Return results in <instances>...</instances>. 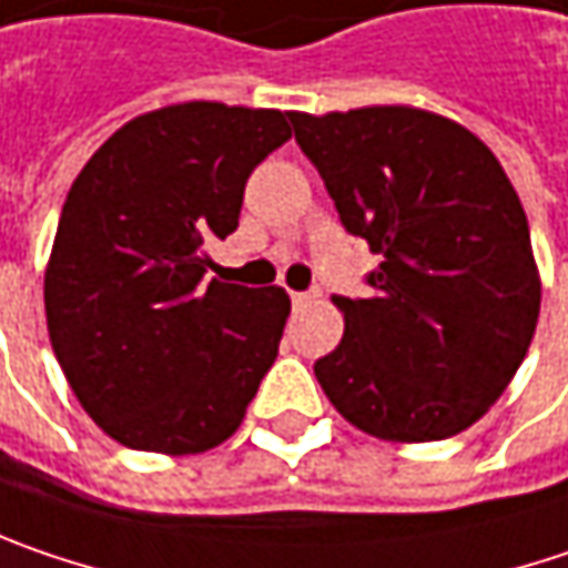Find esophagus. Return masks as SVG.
Wrapping results in <instances>:
<instances>
[{"label": "esophagus", "mask_w": 568, "mask_h": 568, "mask_svg": "<svg viewBox=\"0 0 568 568\" xmlns=\"http://www.w3.org/2000/svg\"><path fill=\"white\" fill-rule=\"evenodd\" d=\"M313 297H316V291H291V301H294L297 306L310 304Z\"/></svg>", "instance_id": "34e87169"}]
</instances>
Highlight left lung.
I'll list each match as a JSON object with an SVG mask.
<instances>
[{
	"instance_id": "left-lung-1",
	"label": "left lung",
	"mask_w": 568,
	"mask_h": 568,
	"mask_svg": "<svg viewBox=\"0 0 568 568\" xmlns=\"http://www.w3.org/2000/svg\"><path fill=\"white\" fill-rule=\"evenodd\" d=\"M339 220L382 264L362 301L333 297L343 343L313 372L352 426L433 443L488 414L540 316L527 213L491 148L417 105L291 112Z\"/></svg>"
}]
</instances>
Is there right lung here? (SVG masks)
Returning a JSON list of instances; mask_svg holds the SVG:
<instances>
[{
  "instance_id": "add662e5",
  "label": "right lung",
  "mask_w": 568,
  "mask_h": 568,
  "mask_svg": "<svg viewBox=\"0 0 568 568\" xmlns=\"http://www.w3.org/2000/svg\"><path fill=\"white\" fill-rule=\"evenodd\" d=\"M291 139L281 109L193 100L125 122L63 203L44 271L48 336L80 407L129 449L225 443L277 358L281 287L210 281L248 174Z\"/></svg>"
}]
</instances>
